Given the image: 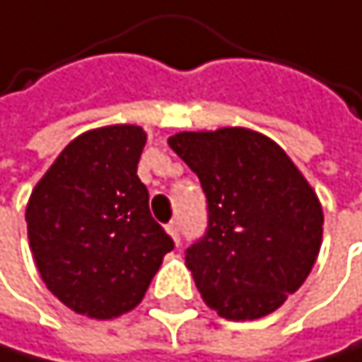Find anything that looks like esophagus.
I'll use <instances>...</instances> for the list:
<instances>
[{"label": "esophagus", "instance_id": "1", "mask_svg": "<svg viewBox=\"0 0 362 362\" xmlns=\"http://www.w3.org/2000/svg\"><path fill=\"white\" fill-rule=\"evenodd\" d=\"M165 232L172 236V239H175V243H179V223H177V221H172V223H168V226H165Z\"/></svg>", "mask_w": 362, "mask_h": 362}]
</instances>
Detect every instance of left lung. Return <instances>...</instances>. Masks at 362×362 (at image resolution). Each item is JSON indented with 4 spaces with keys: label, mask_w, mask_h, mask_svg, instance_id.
Wrapping results in <instances>:
<instances>
[{
    "label": "left lung",
    "mask_w": 362,
    "mask_h": 362,
    "mask_svg": "<svg viewBox=\"0 0 362 362\" xmlns=\"http://www.w3.org/2000/svg\"><path fill=\"white\" fill-rule=\"evenodd\" d=\"M168 144L208 197V230L185 252L205 305L228 321L272 314L321 250L314 187L276 141L250 128L177 132Z\"/></svg>",
    "instance_id": "left-lung-1"
}]
</instances>
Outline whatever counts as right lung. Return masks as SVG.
Masks as SVG:
<instances>
[{"label":"right lung","instance_id":"add662e5","mask_svg":"<svg viewBox=\"0 0 362 362\" xmlns=\"http://www.w3.org/2000/svg\"><path fill=\"white\" fill-rule=\"evenodd\" d=\"M146 139L144 128L128 123L79 134L26 205L41 281L66 308L97 321L134 310L175 247L136 177Z\"/></svg>","mask_w":362,"mask_h":362}]
</instances>
